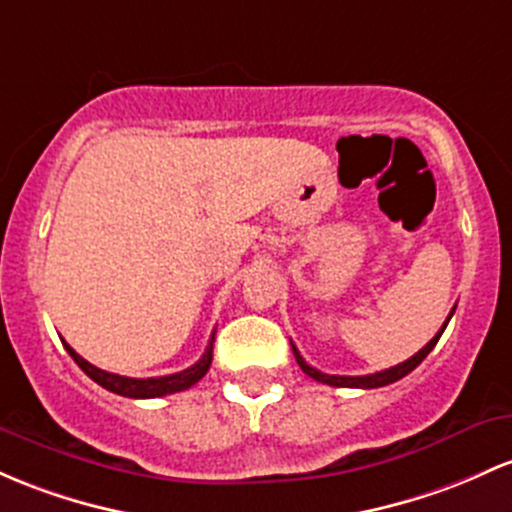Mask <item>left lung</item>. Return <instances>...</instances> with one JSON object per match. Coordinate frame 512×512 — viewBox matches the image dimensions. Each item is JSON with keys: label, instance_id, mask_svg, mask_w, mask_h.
I'll use <instances>...</instances> for the list:
<instances>
[{"label": "left lung", "instance_id": "8db88e82", "mask_svg": "<svg viewBox=\"0 0 512 512\" xmlns=\"http://www.w3.org/2000/svg\"><path fill=\"white\" fill-rule=\"evenodd\" d=\"M452 313H454V308H452V311H449V316H447V320H445V325H442V328H440V333H437L435 338H432V340L428 342V345L423 347V350L415 352V355H413L411 359H406V362H401V364H396V367L384 369V372H376V374H367V376H338V374H323V372H318V369H313L311 364H306V359H303V357L299 355V350H296L294 342H291V350H294L296 362H299V367L303 369V372H306L308 376H311V379L320 381V384H328V386H342V389H379V386L393 384V381H398V379H403V376H406V374H411L413 369L418 367V364L423 362V359L430 355L432 347H435V345H437V340H440V335L445 333V328H447L449 318H452Z\"/></svg>", "mask_w": 512, "mask_h": 512}]
</instances>
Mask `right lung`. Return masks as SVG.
Wrapping results in <instances>:
<instances>
[{
	"label": "right lung",
	"instance_id": "obj_1",
	"mask_svg": "<svg viewBox=\"0 0 512 512\" xmlns=\"http://www.w3.org/2000/svg\"><path fill=\"white\" fill-rule=\"evenodd\" d=\"M213 335L209 340V347H206V352L201 355L199 362L192 364V367L184 369V372H177V374L150 376V379H131V376L104 372V369L94 367V364H89L87 359H82L80 355H77V352L72 350L67 342H63V345H65L67 355L77 362V367H80L82 372L89 376V379L97 381L99 386H104L106 391H114V393H119V396H126V398H157V396H170V393L189 389V386H194L196 381L204 379V374L209 372L211 359H213Z\"/></svg>",
	"mask_w": 512,
	"mask_h": 512
}]
</instances>
